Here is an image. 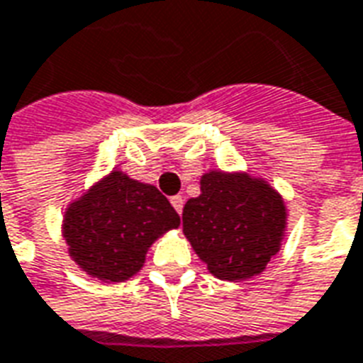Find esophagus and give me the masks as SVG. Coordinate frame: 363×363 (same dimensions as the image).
<instances>
[{
    "label": "esophagus",
    "instance_id": "esophagus-1",
    "mask_svg": "<svg viewBox=\"0 0 363 363\" xmlns=\"http://www.w3.org/2000/svg\"><path fill=\"white\" fill-rule=\"evenodd\" d=\"M171 203H173V208L177 209V213L181 216L182 206H184V200H182V196H173V198H171Z\"/></svg>",
    "mask_w": 363,
    "mask_h": 363
}]
</instances>
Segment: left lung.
Returning <instances> with one entry per match:
<instances>
[{"instance_id": "obj_1", "label": "left lung", "mask_w": 363, "mask_h": 363, "mask_svg": "<svg viewBox=\"0 0 363 363\" xmlns=\"http://www.w3.org/2000/svg\"><path fill=\"white\" fill-rule=\"evenodd\" d=\"M286 211L281 196L246 174L202 177V194L182 209L184 235L208 269L223 281L262 273L279 252Z\"/></svg>"}]
</instances>
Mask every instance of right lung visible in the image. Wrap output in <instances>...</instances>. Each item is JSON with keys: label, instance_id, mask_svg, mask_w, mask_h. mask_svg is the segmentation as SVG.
<instances>
[{"label": "right lung", "instance_id": "1", "mask_svg": "<svg viewBox=\"0 0 363 363\" xmlns=\"http://www.w3.org/2000/svg\"><path fill=\"white\" fill-rule=\"evenodd\" d=\"M179 223V213L155 186L115 171L72 203L63 229L69 254L82 269L119 283L144 265L150 244Z\"/></svg>", "mask_w": 363, "mask_h": 363}]
</instances>
